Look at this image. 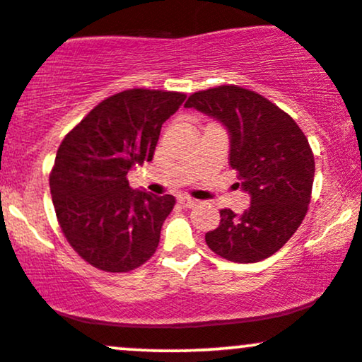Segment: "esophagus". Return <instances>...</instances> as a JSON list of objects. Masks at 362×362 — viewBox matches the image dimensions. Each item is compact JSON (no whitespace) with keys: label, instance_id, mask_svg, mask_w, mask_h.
Listing matches in <instances>:
<instances>
[{"label":"esophagus","instance_id":"1","mask_svg":"<svg viewBox=\"0 0 362 362\" xmlns=\"http://www.w3.org/2000/svg\"><path fill=\"white\" fill-rule=\"evenodd\" d=\"M177 204H180L182 209H192V207H195L198 202L193 200V198H189V197H180L177 198Z\"/></svg>","mask_w":362,"mask_h":362}]
</instances>
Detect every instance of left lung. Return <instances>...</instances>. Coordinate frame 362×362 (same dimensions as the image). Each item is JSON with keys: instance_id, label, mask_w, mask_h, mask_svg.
<instances>
[{"instance_id": "8db88e82", "label": "left lung", "mask_w": 362, "mask_h": 362, "mask_svg": "<svg viewBox=\"0 0 362 362\" xmlns=\"http://www.w3.org/2000/svg\"><path fill=\"white\" fill-rule=\"evenodd\" d=\"M185 107L226 126L229 165L238 173L250 207L205 235L214 254L231 262H259L278 252L304 221L314 181V155L300 127L259 93L235 84L197 91Z\"/></svg>"}]
</instances>
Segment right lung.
I'll return each instance as SVG.
<instances>
[{
	"instance_id": "obj_1",
	"label": "right lung",
	"mask_w": 362,
	"mask_h": 362,
	"mask_svg": "<svg viewBox=\"0 0 362 362\" xmlns=\"http://www.w3.org/2000/svg\"><path fill=\"white\" fill-rule=\"evenodd\" d=\"M186 95L126 89L96 105L58 146L49 174L62 233L107 273H127L155 254L173 195L134 192L127 173L153 158L165 122Z\"/></svg>"
}]
</instances>
